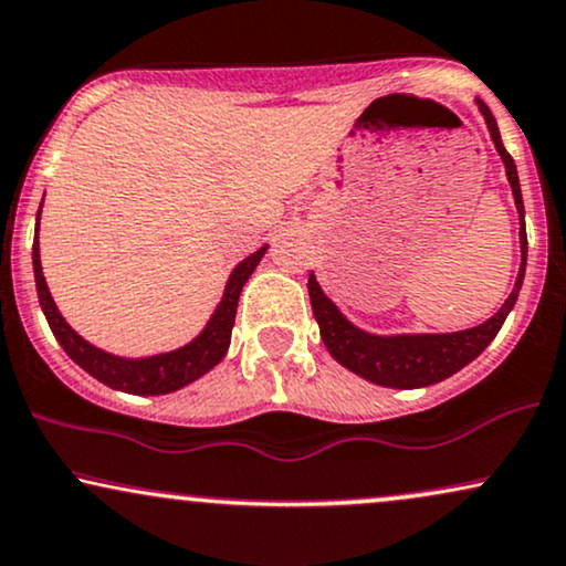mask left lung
Returning a JSON list of instances; mask_svg holds the SVG:
<instances>
[{
  "instance_id": "obj_1",
  "label": "left lung",
  "mask_w": 566,
  "mask_h": 566,
  "mask_svg": "<svg viewBox=\"0 0 566 566\" xmlns=\"http://www.w3.org/2000/svg\"><path fill=\"white\" fill-rule=\"evenodd\" d=\"M480 113H483L488 130H491L496 151L504 159L509 186H512L514 205L520 212V249H522V264L517 272V283H514L512 294L504 302V306L485 319L483 325L470 327V331L459 333H417V336H373V333L359 331L357 325H352L340 315L338 306L331 302L319 289L317 277L310 275V302L315 319L319 325V336L327 352L333 354V359L346 369H352L354 375L365 378L375 386L386 388H424L432 382H441L451 378L453 373L470 365L472 359L480 357L485 352V346L496 338V333L504 325L509 312H512L514 302H517L522 281H525V264H527V233H525V205H522V191H520V178H517V165L501 142L496 117L491 115V109L485 107V102L478 99Z\"/></svg>"
}]
</instances>
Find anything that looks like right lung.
I'll list each match as a JSON object with an SVG mask.
<instances>
[{
  "label": "right lung",
  "instance_id": "add662e5",
  "mask_svg": "<svg viewBox=\"0 0 566 566\" xmlns=\"http://www.w3.org/2000/svg\"><path fill=\"white\" fill-rule=\"evenodd\" d=\"M41 205H44V201H41ZM264 251H268V247L256 249L254 254L247 256L241 264H235V270L230 272L228 277L222 302L218 304V310H214V315L209 317L205 331H201L191 344L180 346L176 352L155 354V357H144V359H125V357H115V354L102 352V348L91 346L88 340H83L78 333L65 323V317L60 315L52 294H49L44 272H41L39 222H36V241H33V275H36L39 304L41 310H44L46 323L52 327L54 338L60 340V346L65 348V354L75 361V365L86 369L91 378L104 382V386L125 390V394L163 396V394H172V390L184 388L188 382L201 378V375L209 373V369L226 357L230 346V331H233V323H235V306H239L241 289L247 285L249 275L254 272L256 264H260Z\"/></svg>",
  "mask_w": 566,
  "mask_h": 566
}]
</instances>
